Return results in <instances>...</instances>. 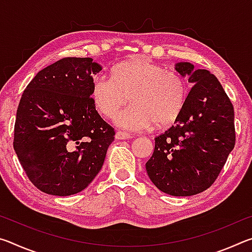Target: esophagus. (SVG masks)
<instances>
[{
  "instance_id": "1",
  "label": "esophagus",
  "mask_w": 252,
  "mask_h": 252,
  "mask_svg": "<svg viewBox=\"0 0 252 252\" xmlns=\"http://www.w3.org/2000/svg\"><path fill=\"white\" fill-rule=\"evenodd\" d=\"M131 135L126 133V132H122V131H118L116 133V139L118 140H126V139H130Z\"/></svg>"
}]
</instances>
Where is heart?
<instances>
[{
    "label": "heart",
    "instance_id": "obj_1",
    "mask_svg": "<svg viewBox=\"0 0 252 252\" xmlns=\"http://www.w3.org/2000/svg\"><path fill=\"white\" fill-rule=\"evenodd\" d=\"M91 96L101 116L112 118L125 105L129 96L131 104L117 114L116 125L129 131L169 126L185 108L188 85L177 72L147 58H135L119 63L112 76L100 75L93 80Z\"/></svg>",
    "mask_w": 252,
    "mask_h": 252
}]
</instances>
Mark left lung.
<instances>
[{
    "label": "left lung",
    "instance_id": "left-lung-1",
    "mask_svg": "<svg viewBox=\"0 0 252 252\" xmlns=\"http://www.w3.org/2000/svg\"><path fill=\"white\" fill-rule=\"evenodd\" d=\"M174 69L193 87L174 126L155 139L146 170L162 192L189 197L211 187L233 150L234 111L210 71L195 70L189 62H178Z\"/></svg>",
    "mask_w": 252,
    "mask_h": 252
}]
</instances>
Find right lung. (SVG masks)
<instances>
[{
    "label": "right lung",
    "instance_id": "1",
    "mask_svg": "<svg viewBox=\"0 0 252 252\" xmlns=\"http://www.w3.org/2000/svg\"><path fill=\"white\" fill-rule=\"evenodd\" d=\"M91 58H64L46 66L25 89L16 111L14 150L42 192L65 197L84 190L103 165L114 130L96 112Z\"/></svg>",
    "mask_w": 252,
    "mask_h": 252
}]
</instances>
